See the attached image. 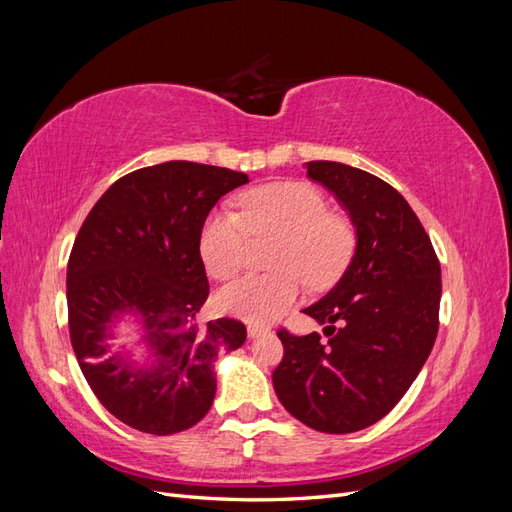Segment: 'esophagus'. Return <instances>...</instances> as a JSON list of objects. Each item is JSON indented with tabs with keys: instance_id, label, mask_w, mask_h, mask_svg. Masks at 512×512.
I'll return each mask as SVG.
<instances>
[{
	"instance_id": "esophagus-1",
	"label": "esophagus",
	"mask_w": 512,
	"mask_h": 512,
	"mask_svg": "<svg viewBox=\"0 0 512 512\" xmlns=\"http://www.w3.org/2000/svg\"><path fill=\"white\" fill-rule=\"evenodd\" d=\"M267 333H271V331L265 329V327H258V324H250V327H247V335H250L252 339L262 337V335H267Z\"/></svg>"
}]
</instances>
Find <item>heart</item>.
Here are the masks:
<instances>
[{
  "label": "heart",
  "instance_id": "heart-1",
  "mask_svg": "<svg viewBox=\"0 0 512 512\" xmlns=\"http://www.w3.org/2000/svg\"><path fill=\"white\" fill-rule=\"evenodd\" d=\"M241 215L213 211L200 228V258L215 280H228L245 260L247 230L252 235H277L275 275H245L228 284L218 303L222 312L247 322H271L299 301L303 280L327 288L339 280L354 254L352 226L333 215L327 198L299 181L271 183L239 200ZM248 228L245 229L244 226Z\"/></svg>",
  "mask_w": 512,
  "mask_h": 512
}]
</instances>
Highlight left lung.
<instances>
[{
  "label": "left lung",
  "mask_w": 512,
  "mask_h": 512,
  "mask_svg": "<svg viewBox=\"0 0 512 512\" xmlns=\"http://www.w3.org/2000/svg\"><path fill=\"white\" fill-rule=\"evenodd\" d=\"M356 232L339 282L303 312L329 335L280 331L273 371L282 406L307 427L352 433L378 423L416 380L438 335L440 262L416 213L389 183L342 162H305ZM333 323H339L335 330Z\"/></svg>",
  "instance_id": "left-lung-1"
}]
</instances>
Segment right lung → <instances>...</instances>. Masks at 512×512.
Returning <instances> with one entry per match:
<instances>
[{
  "instance_id": "obj_1",
  "label": "right lung",
  "mask_w": 512,
  "mask_h": 512,
  "mask_svg": "<svg viewBox=\"0 0 512 512\" xmlns=\"http://www.w3.org/2000/svg\"><path fill=\"white\" fill-rule=\"evenodd\" d=\"M250 177L170 160L108 188L72 245L66 275L70 342L100 404L132 429L170 436L203 418L213 361L245 344L239 320L200 324L209 282L200 228Z\"/></svg>"
}]
</instances>
